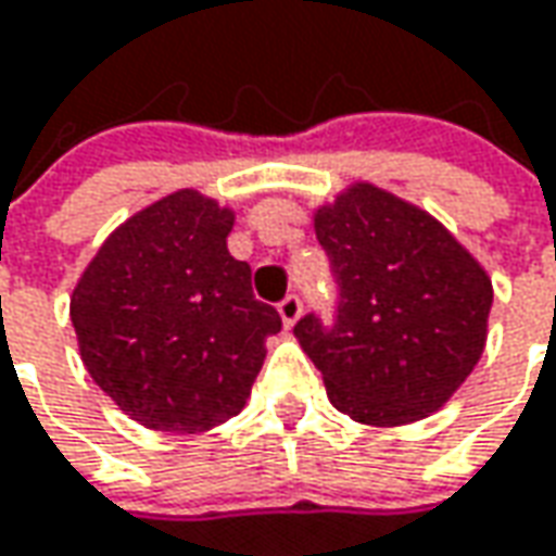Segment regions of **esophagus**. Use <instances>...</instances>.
Wrapping results in <instances>:
<instances>
[{
    "instance_id": "obj_1",
    "label": "esophagus",
    "mask_w": 556,
    "mask_h": 556,
    "mask_svg": "<svg viewBox=\"0 0 556 556\" xmlns=\"http://www.w3.org/2000/svg\"><path fill=\"white\" fill-rule=\"evenodd\" d=\"M279 316H282V326L286 329H292L298 323V316H301V298L298 295H286L282 301H279Z\"/></svg>"
}]
</instances>
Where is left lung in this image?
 Returning a JSON list of instances; mask_svg holds the SVG:
<instances>
[{
	"label": "left lung",
	"instance_id": "8db88e82",
	"mask_svg": "<svg viewBox=\"0 0 556 556\" xmlns=\"http://www.w3.org/2000/svg\"><path fill=\"white\" fill-rule=\"evenodd\" d=\"M332 261L338 316L298 319L295 338L332 406L359 425L428 418L486 348L492 279L425 208L375 184H351L314 215Z\"/></svg>",
	"mask_w": 556,
	"mask_h": 556
}]
</instances>
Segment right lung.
Wrapping results in <instances>:
<instances>
[{"instance_id":"1","label":"right lung","mask_w":556,"mask_h":556,"mask_svg":"<svg viewBox=\"0 0 556 556\" xmlns=\"http://www.w3.org/2000/svg\"><path fill=\"white\" fill-rule=\"evenodd\" d=\"M233 212L175 190L119 224L70 295L94 384L138 425L202 433L245 406L279 314L227 252Z\"/></svg>"}]
</instances>
